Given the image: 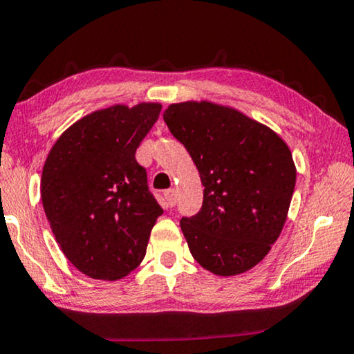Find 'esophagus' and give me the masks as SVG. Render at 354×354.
I'll return each mask as SVG.
<instances>
[{
  "label": "esophagus",
  "instance_id": "1",
  "mask_svg": "<svg viewBox=\"0 0 354 354\" xmlns=\"http://www.w3.org/2000/svg\"><path fill=\"white\" fill-rule=\"evenodd\" d=\"M163 197H165L168 207H175L176 205V192L173 191V189H168V191L163 192Z\"/></svg>",
  "mask_w": 354,
  "mask_h": 354
}]
</instances>
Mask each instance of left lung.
<instances>
[{"label": "left lung", "instance_id": "obj_1", "mask_svg": "<svg viewBox=\"0 0 354 354\" xmlns=\"http://www.w3.org/2000/svg\"><path fill=\"white\" fill-rule=\"evenodd\" d=\"M163 120L196 163L202 208L179 221L196 261L218 276L252 270L286 223L297 170L277 134L236 109L171 104Z\"/></svg>", "mask_w": 354, "mask_h": 354}]
</instances>
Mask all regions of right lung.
<instances>
[{
	"label": "right lung",
	"instance_id": "1",
	"mask_svg": "<svg viewBox=\"0 0 354 354\" xmlns=\"http://www.w3.org/2000/svg\"><path fill=\"white\" fill-rule=\"evenodd\" d=\"M160 111V104L142 102L89 113L57 139L44 162V213L64 255L83 274L117 281L146 255L163 210L134 153Z\"/></svg>",
	"mask_w": 354,
	"mask_h": 354
}]
</instances>
